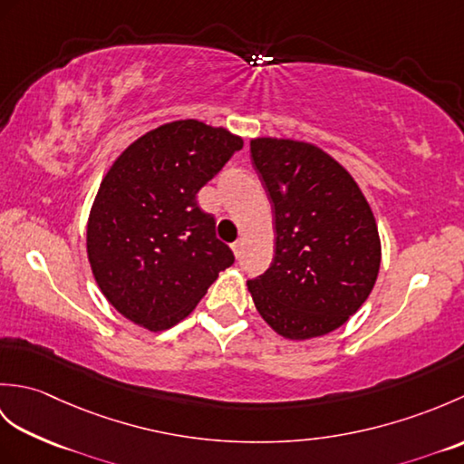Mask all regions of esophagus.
<instances>
[{"label": "esophagus", "mask_w": 464, "mask_h": 464, "mask_svg": "<svg viewBox=\"0 0 464 464\" xmlns=\"http://www.w3.org/2000/svg\"><path fill=\"white\" fill-rule=\"evenodd\" d=\"M231 249H233V253H235V255H237V257H239V255H241V251H243V241H241V239H237V241H235V243L231 245Z\"/></svg>", "instance_id": "1"}]
</instances>
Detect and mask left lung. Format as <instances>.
Here are the masks:
<instances>
[{"label":"left lung","mask_w":464,"mask_h":464,"mask_svg":"<svg viewBox=\"0 0 464 464\" xmlns=\"http://www.w3.org/2000/svg\"><path fill=\"white\" fill-rule=\"evenodd\" d=\"M251 160L273 201L275 257L247 281L255 307L281 337H321L367 301L381 267V239L357 181L321 147L251 140Z\"/></svg>","instance_id":"1"}]
</instances>
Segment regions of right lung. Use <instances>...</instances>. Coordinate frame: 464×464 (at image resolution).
Returning a JSON list of instances; mask_svg holds the SVG:
<instances>
[{
  "label": "right lung",
  "instance_id": "right-lung-1",
  "mask_svg": "<svg viewBox=\"0 0 464 464\" xmlns=\"http://www.w3.org/2000/svg\"><path fill=\"white\" fill-rule=\"evenodd\" d=\"M243 147L197 120L147 131L105 173L87 221V257L105 299L125 319L165 331L189 314L233 251L197 193Z\"/></svg>",
  "mask_w": 464,
  "mask_h": 464
}]
</instances>
